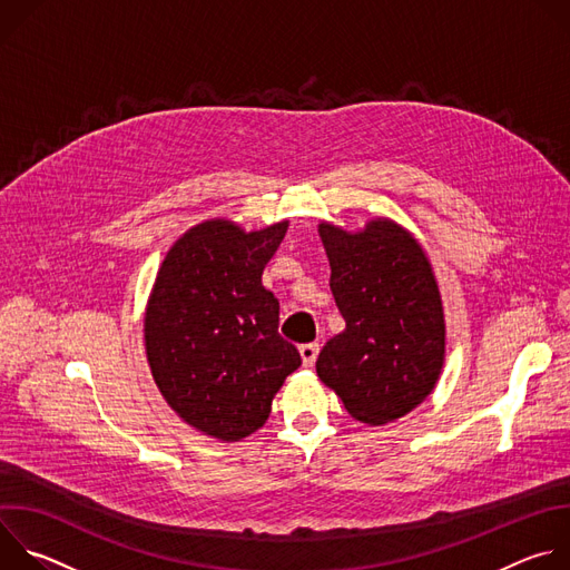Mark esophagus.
I'll list each match as a JSON object with an SVG mask.
<instances>
[{"mask_svg": "<svg viewBox=\"0 0 570 570\" xmlns=\"http://www.w3.org/2000/svg\"><path fill=\"white\" fill-rule=\"evenodd\" d=\"M317 352H320V345L317 343H304L299 347V356H302V363L304 367H313L315 358H317Z\"/></svg>", "mask_w": 570, "mask_h": 570, "instance_id": "esophagus-1", "label": "esophagus"}]
</instances>
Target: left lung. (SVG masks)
<instances>
[{
    "label": "left lung",
    "mask_w": 570,
    "mask_h": 570,
    "mask_svg": "<svg viewBox=\"0 0 570 570\" xmlns=\"http://www.w3.org/2000/svg\"><path fill=\"white\" fill-rule=\"evenodd\" d=\"M332 293L345 332L322 347L315 370L370 426L409 415L444 365V311L433 268L411 232L376 218L352 234L320 223Z\"/></svg>",
    "instance_id": "1"
}]
</instances>
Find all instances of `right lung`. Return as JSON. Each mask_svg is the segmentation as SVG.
Masks as SVG:
<instances>
[{
  "mask_svg": "<svg viewBox=\"0 0 570 570\" xmlns=\"http://www.w3.org/2000/svg\"><path fill=\"white\" fill-rule=\"evenodd\" d=\"M288 220L243 232L214 218L185 232L159 266L144 320L153 379L196 431L238 442L262 429L284 379L302 365L284 341L262 275Z\"/></svg>",
  "mask_w": 570,
  "mask_h": 570,
  "instance_id": "add662e5",
  "label": "right lung"
}]
</instances>
